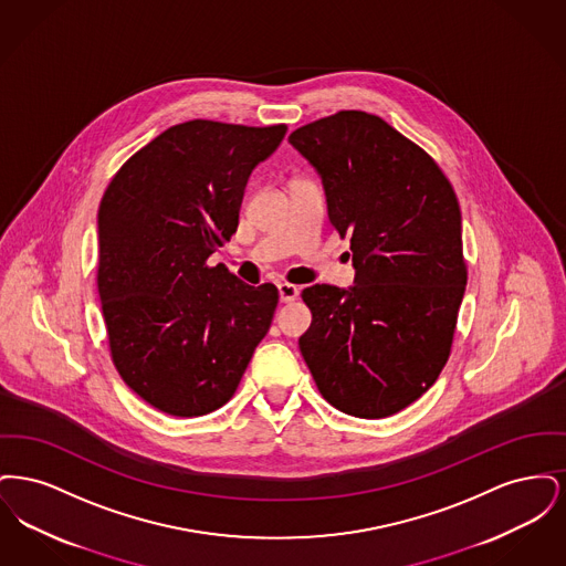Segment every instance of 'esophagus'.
Returning a JSON list of instances; mask_svg holds the SVG:
<instances>
[{
    "label": "esophagus",
    "instance_id": "obj_1",
    "mask_svg": "<svg viewBox=\"0 0 566 566\" xmlns=\"http://www.w3.org/2000/svg\"><path fill=\"white\" fill-rule=\"evenodd\" d=\"M277 291H280V301H282V303H293L296 296H298V293H301L298 286L289 284V282H280V284H277Z\"/></svg>",
    "mask_w": 566,
    "mask_h": 566
}]
</instances>
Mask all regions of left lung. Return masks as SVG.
<instances>
[{
  "mask_svg": "<svg viewBox=\"0 0 566 566\" xmlns=\"http://www.w3.org/2000/svg\"><path fill=\"white\" fill-rule=\"evenodd\" d=\"M289 142L323 180L326 212L350 238L354 284L301 296V354L324 399L388 418L441 374L467 286L457 192L431 157L379 116L344 109Z\"/></svg>",
  "mask_w": 566,
  "mask_h": 566,
  "instance_id": "left-lung-1",
  "label": "left lung"
}]
</instances>
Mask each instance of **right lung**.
Listing matches in <instances>:
<instances>
[{
    "label": "right lung",
    "mask_w": 566,
    "mask_h": 566,
    "mask_svg": "<svg viewBox=\"0 0 566 566\" xmlns=\"http://www.w3.org/2000/svg\"><path fill=\"white\" fill-rule=\"evenodd\" d=\"M284 135L286 125L189 120L137 150L104 192L97 286L112 360L169 416L227 403L270 331L277 289L208 259L238 231L248 178Z\"/></svg>",
    "instance_id": "add662e5"
}]
</instances>
